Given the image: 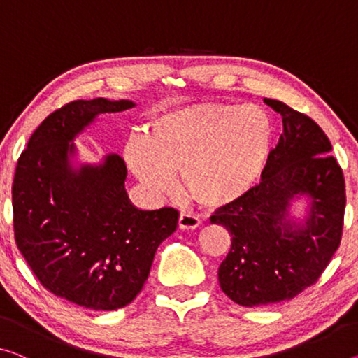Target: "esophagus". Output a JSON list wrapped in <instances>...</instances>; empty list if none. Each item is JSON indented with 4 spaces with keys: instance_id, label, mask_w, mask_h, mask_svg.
Here are the masks:
<instances>
[{
    "instance_id": "34e87169",
    "label": "esophagus",
    "mask_w": 358,
    "mask_h": 358,
    "mask_svg": "<svg viewBox=\"0 0 358 358\" xmlns=\"http://www.w3.org/2000/svg\"><path fill=\"white\" fill-rule=\"evenodd\" d=\"M198 225H200V219L194 214H189V213H182L179 216V229L182 230H194L196 229Z\"/></svg>"
}]
</instances>
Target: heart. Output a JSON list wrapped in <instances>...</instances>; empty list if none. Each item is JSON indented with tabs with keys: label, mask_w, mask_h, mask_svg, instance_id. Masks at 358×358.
Returning a JSON list of instances; mask_svg holds the SVG:
<instances>
[{
	"label": "heart",
	"mask_w": 358,
	"mask_h": 358,
	"mask_svg": "<svg viewBox=\"0 0 358 358\" xmlns=\"http://www.w3.org/2000/svg\"><path fill=\"white\" fill-rule=\"evenodd\" d=\"M272 136L271 118L257 106L196 103L153 117L144 136L126 142L124 160L152 196L173 194L180 171L187 195L219 210L256 185Z\"/></svg>",
	"instance_id": "obj_1"
}]
</instances>
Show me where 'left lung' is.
I'll return each instance as SVG.
<instances>
[{"instance_id": "8db88e82", "label": "left lung", "mask_w": 358, "mask_h": 358, "mask_svg": "<svg viewBox=\"0 0 358 358\" xmlns=\"http://www.w3.org/2000/svg\"><path fill=\"white\" fill-rule=\"evenodd\" d=\"M264 102L282 115L283 133L268 153L261 182L210 217L232 235L219 285L243 307L289 301L315 283L339 248L344 225V176L329 155L327 134L287 103ZM301 196L310 198V206L305 219L294 222L289 206Z\"/></svg>"}]
</instances>
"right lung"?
Here are the masks:
<instances>
[{"instance_id": "obj_1", "label": "right lung", "mask_w": 358, "mask_h": 358, "mask_svg": "<svg viewBox=\"0 0 358 358\" xmlns=\"http://www.w3.org/2000/svg\"><path fill=\"white\" fill-rule=\"evenodd\" d=\"M133 101H73L31 134L13 184L14 236L43 287L91 310H115L141 293L157 248L178 227L174 208L142 211L126 194V164L110 153L101 164L71 157L73 139L97 115Z\"/></svg>"}]
</instances>
